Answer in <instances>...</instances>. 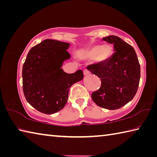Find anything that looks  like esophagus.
<instances>
[{"label": "esophagus", "instance_id": "esophagus-1", "mask_svg": "<svg viewBox=\"0 0 157 157\" xmlns=\"http://www.w3.org/2000/svg\"><path fill=\"white\" fill-rule=\"evenodd\" d=\"M90 73V72H89V71H88V69H85L84 70V75H88V74Z\"/></svg>", "mask_w": 157, "mask_h": 157}]
</instances>
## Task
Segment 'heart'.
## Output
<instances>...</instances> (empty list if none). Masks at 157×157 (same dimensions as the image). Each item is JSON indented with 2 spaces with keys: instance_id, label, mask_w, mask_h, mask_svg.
Wrapping results in <instances>:
<instances>
[{
  "instance_id": "heart-1",
  "label": "heart",
  "mask_w": 157,
  "mask_h": 157,
  "mask_svg": "<svg viewBox=\"0 0 157 157\" xmlns=\"http://www.w3.org/2000/svg\"><path fill=\"white\" fill-rule=\"evenodd\" d=\"M113 54V48L108 44H95L90 47L84 53V57L87 59H94L97 62H105L110 58Z\"/></svg>"
}]
</instances>
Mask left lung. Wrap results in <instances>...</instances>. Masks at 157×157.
<instances>
[{"instance_id":"obj_1","label":"left lung","mask_w":157,"mask_h":157,"mask_svg":"<svg viewBox=\"0 0 157 157\" xmlns=\"http://www.w3.org/2000/svg\"><path fill=\"white\" fill-rule=\"evenodd\" d=\"M103 40L113 44L115 53L108 61L88 65L87 69L101 79V87L91 95L101 108L116 110L132 100L140 80V64L134 48L115 36Z\"/></svg>"}]
</instances>
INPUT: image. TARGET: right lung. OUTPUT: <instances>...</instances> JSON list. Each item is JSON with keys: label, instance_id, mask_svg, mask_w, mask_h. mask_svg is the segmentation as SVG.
I'll return each mask as SVG.
<instances>
[{"label": "right lung", "instance_id": "add662e5", "mask_svg": "<svg viewBox=\"0 0 157 157\" xmlns=\"http://www.w3.org/2000/svg\"><path fill=\"white\" fill-rule=\"evenodd\" d=\"M69 43L47 39L33 47L22 67V88L27 101L42 113L58 112L67 104L70 87L82 80V70L67 73L61 69L70 58Z\"/></svg>", "mask_w": 157, "mask_h": 157}]
</instances>
